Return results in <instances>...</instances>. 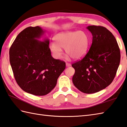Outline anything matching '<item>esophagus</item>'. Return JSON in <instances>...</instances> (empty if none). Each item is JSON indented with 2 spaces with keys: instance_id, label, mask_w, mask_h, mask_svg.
<instances>
[{
  "instance_id": "obj_1",
  "label": "esophagus",
  "mask_w": 127,
  "mask_h": 127,
  "mask_svg": "<svg viewBox=\"0 0 127 127\" xmlns=\"http://www.w3.org/2000/svg\"><path fill=\"white\" fill-rule=\"evenodd\" d=\"M71 64L68 63H66V67H69V66H71Z\"/></svg>"
}]
</instances>
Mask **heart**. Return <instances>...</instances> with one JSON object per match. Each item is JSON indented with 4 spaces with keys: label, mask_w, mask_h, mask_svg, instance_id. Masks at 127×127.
Masks as SVG:
<instances>
[{
    "label": "heart",
    "mask_w": 127,
    "mask_h": 127,
    "mask_svg": "<svg viewBox=\"0 0 127 127\" xmlns=\"http://www.w3.org/2000/svg\"><path fill=\"white\" fill-rule=\"evenodd\" d=\"M54 43L50 44V50L56 59H60L63 55L62 48L74 59H79L85 55L89 45V37L82 32H64L56 35Z\"/></svg>",
    "instance_id": "heart-1"
}]
</instances>
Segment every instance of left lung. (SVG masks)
<instances>
[{"mask_svg":"<svg viewBox=\"0 0 127 127\" xmlns=\"http://www.w3.org/2000/svg\"><path fill=\"white\" fill-rule=\"evenodd\" d=\"M92 43L86 55L72 66L75 69L73 83L85 94H94L110 84L119 68L121 54L112 33L106 28L90 25Z\"/></svg>","mask_w":127,"mask_h":127,"instance_id":"1","label":"left lung"}]
</instances>
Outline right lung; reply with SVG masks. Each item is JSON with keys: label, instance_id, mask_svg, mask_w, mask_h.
Wrapping results in <instances>:
<instances>
[{"label": "right lung", "instance_id": "add662e5", "mask_svg": "<svg viewBox=\"0 0 127 127\" xmlns=\"http://www.w3.org/2000/svg\"><path fill=\"white\" fill-rule=\"evenodd\" d=\"M44 32L29 27L19 33L10 48V63L17 83L27 93L44 95L54 88L66 63L51 55L49 40L40 38Z\"/></svg>", "mask_w": 127, "mask_h": 127}]
</instances>
